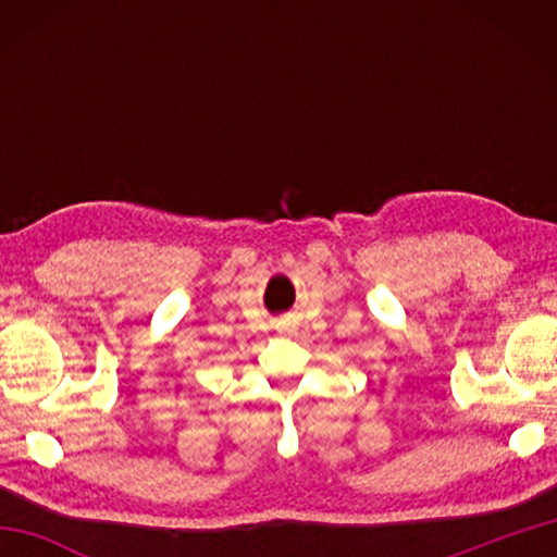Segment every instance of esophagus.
Returning <instances> with one entry per match:
<instances>
[{"instance_id":"obj_1","label":"esophagus","mask_w":557,"mask_h":557,"mask_svg":"<svg viewBox=\"0 0 557 557\" xmlns=\"http://www.w3.org/2000/svg\"><path fill=\"white\" fill-rule=\"evenodd\" d=\"M280 332H282V334H289L292 329H289V324H280Z\"/></svg>"}]
</instances>
